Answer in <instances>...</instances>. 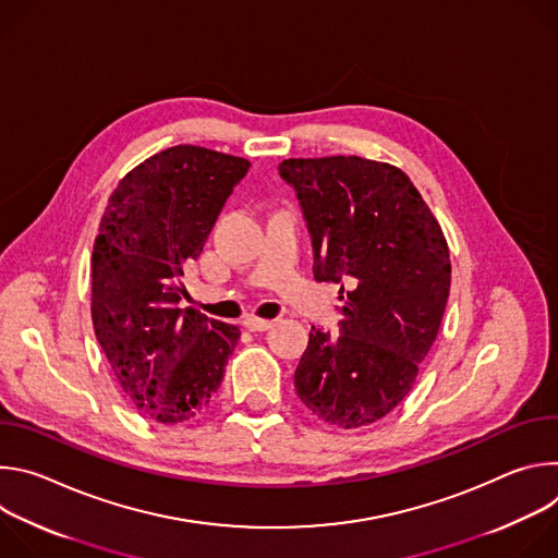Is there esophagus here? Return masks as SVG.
<instances>
[{"label":"esophagus","instance_id":"obj_1","mask_svg":"<svg viewBox=\"0 0 558 558\" xmlns=\"http://www.w3.org/2000/svg\"><path fill=\"white\" fill-rule=\"evenodd\" d=\"M243 325L247 331H267L271 327V320H263V317H245Z\"/></svg>","mask_w":558,"mask_h":558}]
</instances>
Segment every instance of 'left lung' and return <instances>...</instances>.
<instances>
[{
  "label": "left lung",
  "mask_w": 558,
  "mask_h": 558,
  "mask_svg": "<svg viewBox=\"0 0 558 558\" xmlns=\"http://www.w3.org/2000/svg\"><path fill=\"white\" fill-rule=\"evenodd\" d=\"M317 282H338V336L315 329L295 368L302 404L340 428L368 426L413 388L450 291V256L433 211L392 166L360 156L289 158Z\"/></svg>",
  "instance_id": "left-lung-1"
}]
</instances>
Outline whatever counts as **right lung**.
<instances>
[{"instance_id":"1","label":"right lung","mask_w":558,"mask_h":558,"mask_svg":"<svg viewBox=\"0 0 558 558\" xmlns=\"http://www.w3.org/2000/svg\"><path fill=\"white\" fill-rule=\"evenodd\" d=\"M252 163L196 145L149 156L112 192L93 252V325L121 390L147 420L209 404L241 338L185 306V267Z\"/></svg>"}]
</instances>
